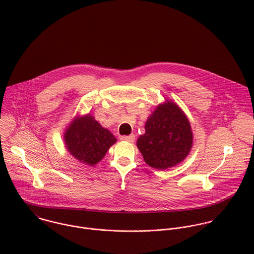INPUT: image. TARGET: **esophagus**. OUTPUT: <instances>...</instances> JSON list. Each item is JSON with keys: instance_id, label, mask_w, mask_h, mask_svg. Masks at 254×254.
Returning <instances> with one entry per match:
<instances>
[{"instance_id": "1", "label": "esophagus", "mask_w": 254, "mask_h": 254, "mask_svg": "<svg viewBox=\"0 0 254 254\" xmlns=\"http://www.w3.org/2000/svg\"><path fill=\"white\" fill-rule=\"evenodd\" d=\"M121 139L128 141V142H132L134 140V135H132V134H130V135H123V136H121Z\"/></svg>"}]
</instances>
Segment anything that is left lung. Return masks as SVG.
I'll list each match as a JSON object with an SVG mask.
<instances>
[{"mask_svg":"<svg viewBox=\"0 0 254 254\" xmlns=\"http://www.w3.org/2000/svg\"><path fill=\"white\" fill-rule=\"evenodd\" d=\"M136 146L150 167L157 170L172 168L189 155L193 144L191 125L186 115L173 101L157 106L144 126Z\"/></svg>","mask_w":254,"mask_h":254,"instance_id":"1","label":"left lung"}]
</instances>
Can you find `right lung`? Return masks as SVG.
Listing matches in <instances>:
<instances>
[{"mask_svg":"<svg viewBox=\"0 0 254 254\" xmlns=\"http://www.w3.org/2000/svg\"><path fill=\"white\" fill-rule=\"evenodd\" d=\"M65 146L77 161L94 166L105 156L117 138L90 115L75 118L65 130Z\"/></svg>","mask_w":254,"mask_h":254,"instance_id":"right-lung-1","label":"right lung"}]
</instances>
